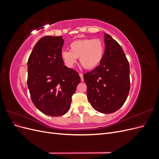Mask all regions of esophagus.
Returning <instances> with one entry per match:
<instances>
[{
    "label": "esophagus",
    "instance_id": "34e87169",
    "mask_svg": "<svg viewBox=\"0 0 159 159\" xmlns=\"http://www.w3.org/2000/svg\"><path fill=\"white\" fill-rule=\"evenodd\" d=\"M79 75H80V78H81V81H84V75H83L82 74H81V73H80Z\"/></svg>",
    "mask_w": 159,
    "mask_h": 159
}]
</instances>
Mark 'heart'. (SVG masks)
<instances>
[{"instance_id":"heart-1","label":"heart","mask_w":159,"mask_h":159,"mask_svg":"<svg viewBox=\"0 0 159 159\" xmlns=\"http://www.w3.org/2000/svg\"><path fill=\"white\" fill-rule=\"evenodd\" d=\"M70 50H62L61 58L68 68H72L80 57V61L85 69H93L102 61L104 46L99 39L84 38L70 43Z\"/></svg>"}]
</instances>
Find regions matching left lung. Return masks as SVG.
Instances as JSON below:
<instances>
[{
    "instance_id": "1",
    "label": "left lung",
    "mask_w": 159,
    "mask_h": 159,
    "mask_svg": "<svg viewBox=\"0 0 159 159\" xmlns=\"http://www.w3.org/2000/svg\"><path fill=\"white\" fill-rule=\"evenodd\" d=\"M105 34V52L99 65L84 75L91 105L102 113H111L125 102L130 89L129 61L118 42Z\"/></svg>"
}]
</instances>
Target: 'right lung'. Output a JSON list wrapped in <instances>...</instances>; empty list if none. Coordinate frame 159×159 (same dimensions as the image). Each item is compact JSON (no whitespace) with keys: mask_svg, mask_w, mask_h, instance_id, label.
Listing matches in <instances>:
<instances>
[{"mask_svg":"<svg viewBox=\"0 0 159 159\" xmlns=\"http://www.w3.org/2000/svg\"><path fill=\"white\" fill-rule=\"evenodd\" d=\"M64 41L62 36L41 38L27 64V84L32 102L42 113L52 117L68 111L81 81L78 72L64 66L61 58Z\"/></svg>","mask_w":159,"mask_h":159,"instance_id":"right-lung-1","label":"right lung"}]
</instances>
